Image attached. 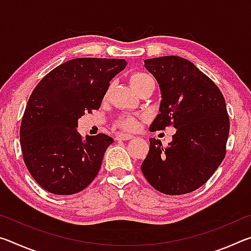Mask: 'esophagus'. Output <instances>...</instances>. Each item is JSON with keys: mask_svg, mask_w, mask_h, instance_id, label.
<instances>
[{"mask_svg": "<svg viewBox=\"0 0 251 251\" xmlns=\"http://www.w3.org/2000/svg\"><path fill=\"white\" fill-rule=\"evenodd\" d=\"M134 136L130 135V134H126V133H120L117 135V139L118 141H129V139L133 138Z\"/></svg>", "mask_w": 251, "mask_h": 251, "instance_id": "34e87169", "label": "esophagus"}]
</instances>
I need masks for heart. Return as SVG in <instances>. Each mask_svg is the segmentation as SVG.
Masks as SVG:
<instances>
[{
  "label": "heart",
  "instance_id": "1",
  "mask_svg": "<svg viewBox=\"0 0 251 251\" xmlns=\"http://www.w3.org/2000/svg\"><path fill=\"white\" fill-rule=\"evenodd\" d=\"M150 78L151 77L146 73H143V72H134V73H131L129 76V82L134 90L137 91L138 88L142 87ZM120 124L122 127H124L126 129H134L135 127L137 126V123H136V121L133 117L123 118Z\"/></svg>",
  "mask_w": 251,
  "mask_h": 251
}]
</instances>
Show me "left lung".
<instances>
[{
	"instance_id": "8db88e82",
	"label": "left lung",
	"mask_w": 251,
	"mask_h": 251,
	"mask_svg": "<svg viewBox=\"0 0 251 251\" xmlns=\"http://www.w3.org/2000/svg\"><path fill=\"white\" fill-rule=\"evenodd\" d=\"M159 84V114L151 131L173 125L176 134L167 147L150 138L142 164L148 182L160 193H192L212 176L226 155L229 117L225 99L212 80L179 56L144 61Z\"/></svg>"
}]
</instances>
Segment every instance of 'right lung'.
<instances>
[{
	"instance_id": "right-lung-1",
	"label": "right lung",
	"mask_w": 251,
	"mask_h": 251,
	"mask_svg": "<svg viewBox=\"0 0 251 251\" xmlns=\"http://www.w3.org/2000/svg\"><path fill=\"white\" fill-rule=\"evenodd\" d=\"M118 58L82 57L63 63L34 88L20 129L24 163L42 188L55 195L82 192L96 177L114 139L105 134L83 138L85 113L100 107L109 82L125 69Z\"/></svg>"
}]
</instances>
